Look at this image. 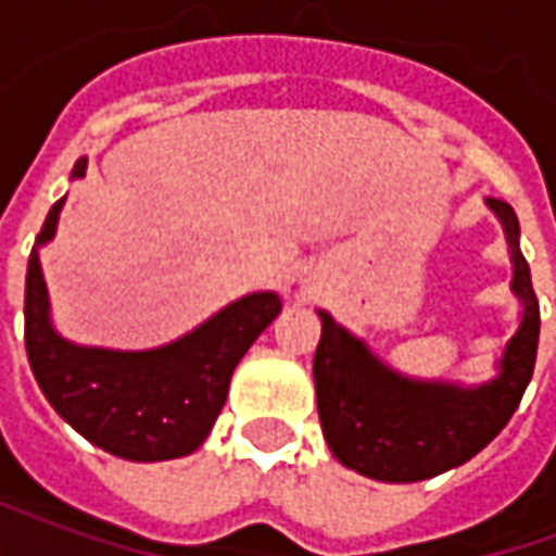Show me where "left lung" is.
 I'll list each match as a JSON object with an SVG mask.
<instances>
[{
    "label": "left lung",
    "mask_w": 556,
    "mask_h": 556,
    "mask_svg": "<svg viewBox=\"0 0 556 556\" xmlns=\"http://www.w3.org/2000/svg\"><path fill=\"white\" fill-rule=\"evenodd\" d=\"M509 247L521 321L506 342L497 375L482 384L410 378L387 366L361 337L318 309L321 342L313 378L318 417L330 453L351 470L378 482H422L470 462L485 450L525 396L539 345V301L530 265L521 255L513 205L485 199Z\"/></svg>",
    "instance_id": "obj_1"
}]
</instances>
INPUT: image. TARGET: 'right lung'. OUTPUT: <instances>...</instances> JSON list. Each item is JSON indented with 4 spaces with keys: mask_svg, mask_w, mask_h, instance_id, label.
<instances>
[{
    "mask_svg": "<svg viewBox=\"0 0 556 556\" xmlns=\"http://www.w3.org/2000/svg\"><path fill=\"white\" fill-rule=\"evenodd\" d=\"M89 160L71 178H86ZM65 195L50 207L26 267V354L47 402L67 426L127 462L195 453L223 410L235 366L282 313L277 291L243 294L190 333L146 351L77 345L53 325L41 247L55 238Z\"/></svg>",
    "mask_w": 556,
    "mask_h": 556,
    "instance_id": "right-lung-1",
    "label": "right lung"
}]
</instances>
